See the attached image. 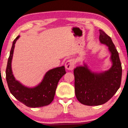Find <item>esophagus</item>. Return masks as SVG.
Wrapping results in <instances>:
<instances>
[{"label":"esophagus","instance_id":"obj_1","mask_svg":"<svg viewBox=\"0 0 128 128\" xmlns=\"http://www.w3.org/2000/svg\"><path fill=\"white\" fill-rule=\"evenodd\" d=\"M75 66V62L74 60L73 59H69L67 60V62H66L65 64V66L67 70H72L74 68Z\"/></svg>","mask_w":128,"mask_h":128}]
</instances>
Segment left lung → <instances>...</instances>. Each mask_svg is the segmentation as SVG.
<instances>
[{
  "instance_id": "8db88e82",
  "label": "left lung",
  "mask_w": 128,
  "mask_h": 128,
  "mask_svg": "<svg viewBox=\"0 0 128 128\" xmlns=\"http://www.w3.org/2000/svg\"><path fill=\"white\" fill-rule=\"evenodd\" d=\"M99 41L108 47L112 66L109 69L94 72L87 63L74 69V88L76 98L86 106L102 105L108 102L120 88L122 67L118 53L110 36L99 30Z\"/></svg>"
}]
</instances>
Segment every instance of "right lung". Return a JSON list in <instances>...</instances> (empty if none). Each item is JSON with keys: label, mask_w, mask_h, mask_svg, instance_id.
<instances>
[{"label": "right lung", "mask_w": 128, "mask_h": 128, "mask_svg": "<svg viewBox=\"0 0 128 128\" xmlns=\"http://www.w3.org/2000/svg\"><path fill=\"white\" fill-rule=\"evenodd\" d=\"M19 38L20 36H17L13 42L6 69V80L10 92L15 98L29 107H41L48 105L54 100L58 82L66 73L65 67L62 66L48 70L40 83L34 87L23 85L15 78L12 69L15 43Z\"/></svg>", "instance_id": "1"}]
</instances>
